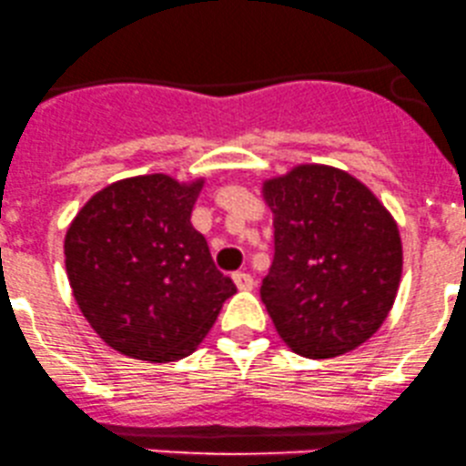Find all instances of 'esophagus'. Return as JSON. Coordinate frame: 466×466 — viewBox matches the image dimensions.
<instances>
[{
	"label": "esophagus",
	"instance_id": "34e87169",
	"mask_svg": "<svg viewBox=\"0 0 466 466\" xmlns=\"http://www.w3.org/2000/svg\"><path fill=\"white\" fill-rule=\"evenodd\" d=\"M233 284L239 289V291H251L255 287V279L248 273H233Z\"/></svg>",
	"mask_w": 466,
	"mask_h": 466
}]
</instances>
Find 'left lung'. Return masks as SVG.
I'll return each mask as SVG.
<instances>
[{
  "instance_id": "left-lung-1",
  "label": "left lung",
  "mask_w": 466,
  "mask_h": 466,
  "mask_svg": "<svg viewBox=\"0 0 466 466\" xmlns=\"http://www.w3.org/2000/svg\"><path fill=\"white\" fill-rule=\"evenodd\" d=\"M259 191L275 228L259 289L275 331L311 360L362 347L391 313L402 278L391 211L362 179L329 164H295Z\"/></svg>"
}]
</instances>
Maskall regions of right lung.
<instances>
[{"label":"right lung","mask_w":466,"mask_h":466,"mask_svg":"<svg viewBox=\"0 0 466 466\" xmlns=\"http://www.w3.org/2000/svg\"><path fill=\"white\" fill-rule=\"evenodd\" d=\"M204 182V175L182 182L167 173L117 179L68 224L64 262L75 302L127 358H187L235 293L191 224Z\"/></svg>","instance_id":"1"}]
</instances>
